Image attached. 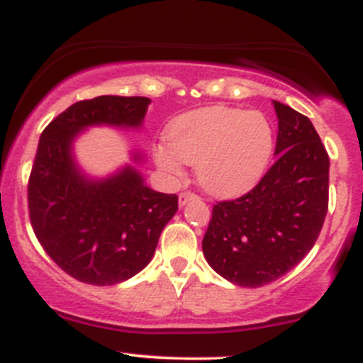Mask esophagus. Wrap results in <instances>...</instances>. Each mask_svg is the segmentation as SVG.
<instances>
[{
    "instance_id": "obj_1",
    "label": "esophagus",
    "mask_w": 363,
    "mask_h": 363,
    "mask_svg": "<svg viewBox=\"0 0 363 363\" xmlns=\"http://www.w3.org/2000/svg\"><path fill=\"white\" fill-rule=\"evenodd\" d=\"M194 198H198V196H196L194 193H191V191H182V193L179 194V205L184 206L187 201H191V199H194Z\"/></svg>"
}]
</instances>
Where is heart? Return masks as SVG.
<instances>
[{
  "label": "heart",
  "mask_w": 363,
  "mask_h": 363,
  "mask_svg": "<svg viewBox=\"0 0 363 363\" xmlns=\"http://www.w3.org/2000/svg\"><path fill=\"white\" fill-rule=\"evenodd\" d=\"M273 150L274 129L262 112L213 106L179 116L169 129V147H157L155 160L172 176H181L179 160L196 165L203 189L235 196L261 181Z\"/></svg>",
  "instance_id": "obj_1"
}]
</instances>
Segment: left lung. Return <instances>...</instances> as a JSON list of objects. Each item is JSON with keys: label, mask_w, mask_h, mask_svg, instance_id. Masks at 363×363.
<instances>
[{"label": "left lung", "mask_w": 363, "mask_h": 363, "mask_svg": "<svg viewBox=\"0 0 363 363\" xmlns=\"http://www.w3.org/2000/svg\"><path fill=\"white\" fill-rule=\"evenodd\" d=\"M277 160L249 193L213 206L208 264L234 285H268L298 264L328 213L329 157L311 119L274 101Z\"/></svg>", "instance_id": "1"}]
</instances>
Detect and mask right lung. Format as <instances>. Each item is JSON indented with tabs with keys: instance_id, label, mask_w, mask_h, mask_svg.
<instances>
[{
	"instance_id": "add662e5",
	"label": "right lung",
	"mask_w": 363,
	"mask_h": 363,
	"mask_svg": "<svg viewBox=\"0 0 363 363\" xmlns=\"http://www.w3.org/2000/svg\"><path fill=\"white\" fill-rule=\"evenodd\" d=\"M148 104L147 97L119 95L80 101L40 135L28 177L30 223L49 257L78 281L107 286L135 277L152 261L177 211V196L150 189L131 165L90 179L74 164L73 141L83 129L140 128Z\"/></svg>"
}]
</instances>
